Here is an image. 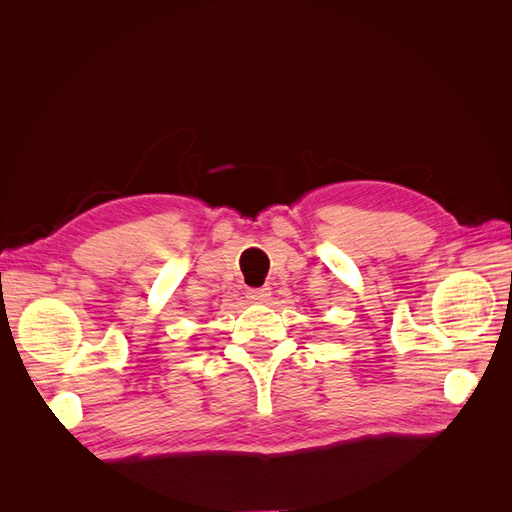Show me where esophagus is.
<instances>
[{"label": "esophagus", "instance_id": "34e87169", "mask_svg": "<svg viewBox=\"0 0 512 512\" xmlns=\"http://www.w3.org/2000/svg\"><path fill=\"white\" fill-rule=\"evenodd\" d=\"M271 297V288H250L247 290V299L252 303H265Z\"/></svg>", "mask_w": 512, "mask_h": 512}]
</instances>
